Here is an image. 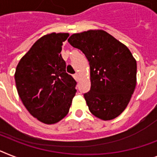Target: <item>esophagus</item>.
Here are the masks:
<instances>
[{
	"mask_svg": "<svg viewBox=\"0 0 157 157\" xmlns=\"http://www.w3.org/2000/svg\"><path fill=\"white\" fill-rule=\"evenodd\" d=\"M73 77H74V78L76 80V81H78V79H79V76H78V74L74 75Z\"/></svg>",
	"mask_w": 157,
	"mask_h": 157,
	"instance_id": "1",
	"label": "esophagus"
}]
</instances>
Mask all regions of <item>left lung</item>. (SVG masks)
<instances>
[{
  "label": "left lung",
  "instance_id": "left-lung-1",
  "mask_svg": "<svg viewBox=\"0 0 157 157\" xmlns=\"http://www.w3.org/2000/svg\"><path fill=\"white\" fill-rule=\"evenodd\" d=\"M68 41L90 64L91 86L84 98L90 112L103 120L120 116L136 85V61L129 49L101 29L74 33Z\"/></svg>",
  "mask_w": 157,
  "mask_h": 157
}]
</instances>
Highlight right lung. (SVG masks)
I'll list each match as a JSON object with an SVG mask.
<instances>
[{
	"instance_id": "right-lung-1",
	"label": "right lung",
	"mask_w": 157,
	"mask_h": 157,
	"mask_svg": "<svg viewBox=\"0 0 157 157\" xmlns=\"http://www.w3.org/2000/svg\"><path fill=\"white\" fill-rule=\"evenodd\" d=\"M67 33L44 35L18 63L14 75L17 90L28 111L46 124L63 120L69 112L77 82L66 72L61 55Z\"/></svg>"
}]
</instances>
